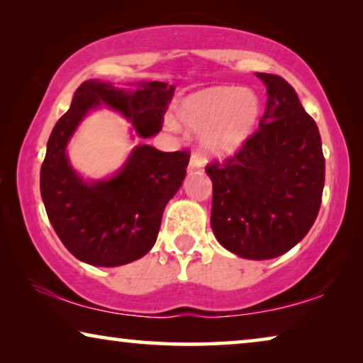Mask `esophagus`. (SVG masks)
<instances>
[{"mask_svg":"<svg viewBox=\"0 0 363 363\" xmlns=\"http://www.w3.org/2000/svg\"><path fill=\"white\" fill-rule=\"evenodd\" d=\"M200 169H202V161L199 160L197 155H192L191 156V161H189V172L200 171Z\"/></svg>","mask_w":363,"mask_h":363,"instance_id":"34e87169","label":"esophagus"}]
</instances>
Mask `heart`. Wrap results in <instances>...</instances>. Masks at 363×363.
Returning a JSON list of instances; mask_svg holds the SVG:
<instances>
[{"instance_id":"heart-1","label":"heart","mask_w":363,"mask_h":363,"mask_svg":"<svg viewBox=\"0 0 363 363\" xmlns=\"http://www.w3.org/2000/svg\"><path fill=\"white\" fill-rule=\"evenodd\" d=\"M181 125L200 132V148L212 158L235 155L256 132L262 106L256 93L240 86H215L187 96L176 111ZM167 127L177 130L174 121Z\"/></svg>"}]
</instances>
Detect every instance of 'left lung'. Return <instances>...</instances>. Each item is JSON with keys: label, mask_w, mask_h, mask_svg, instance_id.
<instances>
[{"label": "left lung", "mask_w": 363, "mask_h": 363, "mask_svg": "<svg viewBox=\"0 0 363 363\" xmlns=\"http://www.w3.org/2000/svg\"><path fill=\"white\" fill-rule=\"evenodd\" d=\"M267 88L259 130L223 164L207 166L213 184L216 241L236 256L264 261L290 251L320 212L324 156L316 122L277 74L256 73Z\"/></svg>", "instance_id": "obj_1"}]
</instances>
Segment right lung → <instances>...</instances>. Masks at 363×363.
Here are the masks:
<instances>
[{
  "label": "right lung",
  "instance_id": "add662e5",
  "mask_svg": "<svg viewBox=\"0 0 363 363\" xmlns=\"http://www.w3.org/2000/svg\"><path fill=\"white\" fill-rule=\"evenodd\" d=\"M172 94L174 86L161 81H138L128 89L88 79L53 127L40 169V194L53 230L81 262L117 267L155 246L166 203L186 177L189 153L138 145L116 174L88 181L69 163V140L83 118L102 106L127 118L138 137H153Z\"/></svg>",
  "mask_w": 363,
  "mask_h": 363
}]
</instances>
